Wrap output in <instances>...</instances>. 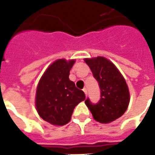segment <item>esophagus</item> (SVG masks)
<instances>
[{
    "label": "esophagus",
    "instance_id": "34e87169",
    "mask_svg": "<svg viewBox=\"0 0 155 155\" xmlns=\"http://www.w3.org/2000/svg\"><path fill=\"white\" fill-rule=\"evenodd\" d=\"M83 91H84V92L85 96H86V97H87V88H84V89H83Z\"/></svg>",
    "mask_w": 155,
    "mask_h": 155
}]
</instances>
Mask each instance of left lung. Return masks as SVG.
Masks as SVG:
<instances>
[{"label":"left lung","mask_w":155,"mask_h":155,"mask_svg":"<svg viewBox=\"0 0 155 155\" xmlns=\"http://www.w3.org/2000/svg\"><path fill=\"white\" fill-rule=\"evenodd\" d=\"M101 88V99L96 104L87 98L85 104L93 118L100 123H110L120 117L130 103L127 84L116 66L104 58H85Z\"/></svg>","instance_id":"1"}]
</instances>
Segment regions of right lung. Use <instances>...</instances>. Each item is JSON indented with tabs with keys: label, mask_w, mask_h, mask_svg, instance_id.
Instances as JSON below:
<instances>
[{
	"label": "right lung",
	"mask_w": 155,
	"mask_h": 155,
	"mask_svg": "<svg viewBox=\"0 0 155 155\" xmlns=\"http://www.w3.org/2000/svg\"><path fill=\"white\" fill-rule=\"evenodd\" d=\"M75 59H58L49 66L40 79L35 105L44 120L54 125H64L71 120L73 110L85 99L84 92L69 80Z\"/></svg>",
	"instance_id": "obj_1"
}]
</instances>
